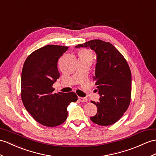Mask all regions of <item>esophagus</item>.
<instances>
[{
    "instance_id": "34e87169",
    "label": "esophagus",
    "mask_w": 156,
    "mask_h": 156,
    "mask_svg": "<svg viewBox=\"0 0 156 156\" xmlns=\"http://www.w3.org/2000/svg\"><path fill=\"white\" fill-rule=\"evenodd\" d=\"M79 100L81 102H87V98L86 97H79Z\"/></svg>"
}]
</instances>
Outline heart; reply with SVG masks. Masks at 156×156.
<instances>
[{"label":"heart","mask_w":156,"mask_h":156,"mask_svg":"<svg viewBox=\"0 0 156 156\" xmlns=\"http://www.w3.org/2000/svg\"><path fill=\"white\" fill-rule=\"evenodd\" d=\"M80 55H85V56L91 57L90 52H89V51H87V50H82L80 53Z\"/></svg>","instance_id":"1"}]
</instances>
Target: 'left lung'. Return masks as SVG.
Segmentation results:
<instances>
[{
  "mask_svg": "<svg viewBox=\"0 0 156 156\" xmlns=\"http://www.w3.org/2000/svg\"><path fill=\"white\" fill-rule=\"evenodd\" d=\"M76 48H90L97 55L95 75L99 101H92L97 113L90 117L93 122L109 126L117 122L126 111L130 102L132 76L123 55L113 45L100 40L79 44Z\"/></svg>",
  "mask_w": 156,
  "mask_h": 156,
  "instance_id": "1",
  "label": "left lung"
}]
</instances>
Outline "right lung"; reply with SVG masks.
<instances>
[{
  "instance_id": "1",
  "label": "right lung",
  "mask_w": 156,
  "mask_h": 156,
  "mask_svg": "<svg viewBox=\"0 0 156 156\" xmlns=\"http://www.w3.org/2000/svg\"><path fill=\"white\" fill-rule=\"evenodd\" d=\"M67 46L48 45L26 58L21 75V98L27 111L37 122L54 127L65 122L67 108L76 102L74 92L53 93L52 87L59 77L58 61Z\"/></svg>"
}]
</instances>
